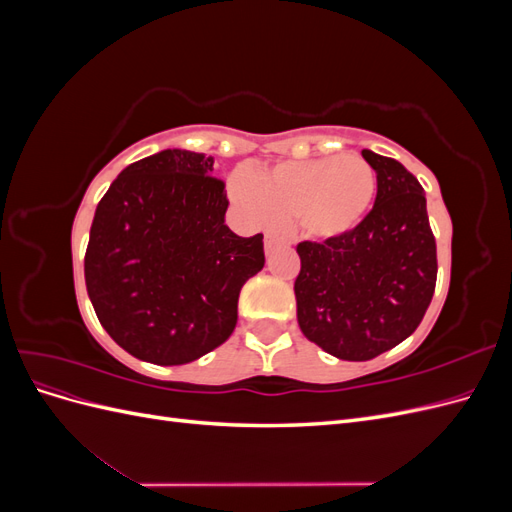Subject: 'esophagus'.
<instances>
[{"label":"esophagus","mask_w":512,"mask_h":512,"mask_svg":"<svg viewBox=\"0 0 512 512\" xmlns=\"http://www.w3.org/2000/svg\"><path fill=\"white\" fill-rule=\"evenodd\" d=\"M277 243H280V237L273 235V232H267V235H265V250L269 252L271 247H275Z\"/></svg>","instance_id":"obj_1"}]
</instances>
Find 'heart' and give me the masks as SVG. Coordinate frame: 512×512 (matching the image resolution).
<instances>
[{
	"instance_id": "1",
	"label": "heart",
	"mask_w": 512,
	"mask_h": 512,
	"mask_svg": "<svg viewBox=\"0 0 512 512\" xmlns=\"http://www.w3.org/2000/svg\"><path fill=\"white\" fill-rule=\"evenodd\" d=\"M376 170L356 156H327L303 162H282L237 173L230 192L256 226L294 224L307 239H333L359 224L374 203Z\"/></svg>"
}]
</instances>
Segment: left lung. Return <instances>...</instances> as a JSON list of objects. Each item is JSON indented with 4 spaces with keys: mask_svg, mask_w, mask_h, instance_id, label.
I'll return each instance as SVG.
<instances>
[{
    "mask_svg": "<svg viewBox=\"0 0 512 512\" xmlns=\"http://www.w3.org/2000/svg\"><path fill=\"white\" fill-rule=\"evenodd\" d=\"M376 203L346 235L301 241L294 280L303 335L344 361H369L421 324L436 290L438 254L423 185L393 158L363 149Z\"/></svg>",
    "mask_w": 512,
    "mask_h": 512,
    "instance_id": "8db88e82",
    "label": "left lung"
}]
</instances>
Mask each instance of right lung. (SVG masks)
<instances>
[{
    "label": "right lung",
    "mask_w": 512,
    "mask_h": 512,
    "mask_svg": "<svg viewBox=\"0 0 512 512\" xmlns=\"http://www.w3.org/2000/svg\"><path fill=\"white\" fill-rule=\"evenodd\" d=\"M205 153L166 149L123 168L98 203L85 284L106 333L136 359L183 365L222 346L262 235L226 224V183Z\"/></svg>",
    "instance_id": "right-lung-1"
}]
</instances>
